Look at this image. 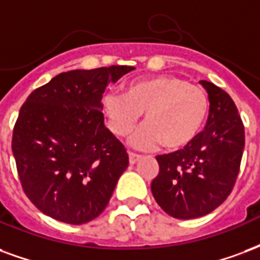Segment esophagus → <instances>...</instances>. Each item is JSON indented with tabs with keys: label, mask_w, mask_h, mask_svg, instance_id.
I'll return each instance as SVG.
<instances>
[{
	"label": "esophagus",
	"mask_w": 260,
	"mask_h": 260,
	"mask_svg": "<svg viewBox=\"0 0 260 260\" xmlns=\"http://www.w3.org/2000/svg\"><path fill=\"white\" fill-rule=\"evenodd\" d=\"M142 158L139 154H135V153H129V162L131 164H136L139 159Z\"/></svg>",
	"instance_id": "34e87169"
}]
</instances>
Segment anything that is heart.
Segmentation results:
<instances>
[{
  "label": "heart",
  "mask_w": 260,
  "mask_h": 260,
  "mask_svg": "<svg viewBox=\"0 0 260 260\" xmlns=\"http://www.w3.org/2000/svg\"><path fill=\"white\" fill-rule=\"evenodd\" d=\"M208 107L203 88L171 76L131 82L124 93L109 91L102 102L107 126L115 136L126 135L143 113L145 122L129 138V145L139 150L159 143L167 149L189 145L201 129Z\"/></svg>",
  "instance_id": "heart-1"
}]
</instances>
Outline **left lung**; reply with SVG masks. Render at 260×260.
<instances>
[{
	"instance_id": "left-lung-1",
	"label": "left lung",
	"mask_w": 260,
	"mask_h": 260,
	"mask_svg": "<svg viewBox=\"0 0 260 260\" xmlns=\"http://www.w3.org/2000/svg\"><path fill=\"white\" fill-rule=\"evenodd\" d=\"M209 98L207 125L183 149L157 155L159 172L151 193L165 212L194 219L212 212L228 199L237 180L245 131L228 92L201 81Z\"/></svg>"
}]
</instances>
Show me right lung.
Segmentation results:
<instances>
[{"label":"right lung","instance_id":"right-lung-1","mask_svg":"<svg viewBox=\"0 0 260 260\" xmlns=\"http://www.w3.org/2000/svg\"><path fill=\"white\" fill-rule=\"evenodd\" d=\"M134 69L60 73L20 107L12 135L17 175L28 200L48 216L82 224L107 207L129 158L105 126L102 95Z\"/></svg>","mask_w":260,"mask_h":260}]
</instances>
